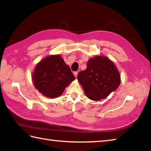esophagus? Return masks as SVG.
Segmentation results:
<instances>
[{
    "instance_id": "1",
    "label": "esophagus",
    "mask_w": 151,
    "mask_h": 151,
    "mask_svg": "<svg viewBox=\"0 0 151 151\" xmlns=\"http://www.w3.org/2000/svg\"><path fill=\"white\" fill-rule=\"evenodd\" d=\"M78 72H73V75H74L75 76V77H76V78H77V76H78Z\"/></svg>"
}]
</instances>
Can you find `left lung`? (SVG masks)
<instances>
[{"mask_svg":"<svg viewBox=\"0 0 151 151\" xmlns=\"http://www.w3.org/2000/svg\"><path fill=\"white\" fill-rule=\"evenodd\" d=\"M79 83L89 99H104L115 91L121 83L120 73L115 64L104 56L90 58L87 67L78 75Z\"/></svg>","mask_w":151,"mask_h":151,"instance_id":"obj_1","label":"left lung"}]
</instances>
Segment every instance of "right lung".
<instances>
[{"instance_id":"right-lung-1","label":"right lung","mask_w":151,"mask_h":151,"mask_svg":"<svg viewBox=\"0 0 151 151\" xmlns=\"http://www.w3.org/2000/svg\"><path fill=\"white\" fill-rule=\"evenodd\" d=\"M36 89L44 96L55 98L76 78L69 66L59 55H50L36 64L32 75Z\"/></svg>"}]
</instances>
